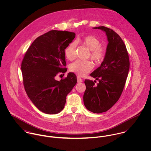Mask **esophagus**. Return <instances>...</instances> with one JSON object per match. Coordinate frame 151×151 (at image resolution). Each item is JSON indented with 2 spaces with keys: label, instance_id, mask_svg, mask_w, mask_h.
I'll use <instances>...</instances> for the list:
<instances>
[{
  "label": "esophagus",
  "instance_id": "1",
  "mask_svg": "<svg viewBox=\"0 0 151 151\" xmlns=\"http://www.w3.org/2000/svg\"><path fill=\"white\" fill-rule=\"evenodd\" d=\"M77 82L78 83H81V82H83V79L81 78V77H77Z\"/></svg>",
  "mask_w": 151,
  "mask_h": 151
}]
</instances>
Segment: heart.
I'll list each match as a JSON object with an SVG mask.
<instances>
[{
	"label": "heart",
	"mask_w": 151,
	"mask_h": 151,
	"mask_svg": "<svg viewBox=\"0 0 151 151\" xmlns=\"http://www.w3.org/2000/svg\"><path fill=\"white\" fill-rule=\"evenodd\" d=\"M77 43L85 46L90 50V58L96 63H101L104 59L105 51L101 47V43L96 37L88 35L82 39L78 40ZM75 45L69 44L65 49V58L68 60H73L75 58ZM93 65L89 61L77 60L70 65V70L79 76H85L92 69Z\"/></svg>",
	"instance_id": "b5f03b06"
}]
</instances>
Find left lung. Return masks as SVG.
<instances>
[{
	"instance_id": "obj_1",
	"label": "left lung",
	"mask_w": 151,
	"mask_h": 151,
	"mask_svg": "<svg viewBox=\"0 0 151 151\" xmlns=\"http://www.w3.org/2000/svg\"><path fill=\"white\" fill-rule=\"evenodd\" d=\"M92 28L106 33L108 46L101 65L90 74L99 83L95 85L91 80H85L83 99L88 110L101 113L108 111L120 98L129 74V57L124 42L113 30L104 26Z\"/></svg>"
}]
</instances>
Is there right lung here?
Returning a JSON list of instances; mask_svg holds the SVG:
<instances>
[{
    "label": "right lung",
    "instance_id": "1",
    "mask_svg": "<svg viewBox=\"0 0 151 151\" xmlns=\"http://www.w3.org/2000/svg\"><path fill=\"white\" fill-rule=\"evenodd\" d=\"M76 37L74 32L52 30L38 37L28 49L22 63L26 93L40 110L53 114L65 107L66 96L77 84V77L69 73L60 81L55 80L67 68L65 50Z\"/></svg>",
    "mask_w": 151,
    "mask_h": 151
}]
</instances>
